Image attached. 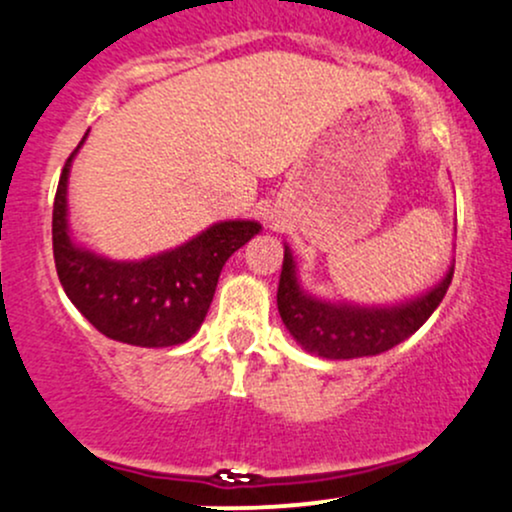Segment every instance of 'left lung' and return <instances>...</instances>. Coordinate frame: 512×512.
I'll return each instance as SVG.
<instances>
[{
    "label": "left lung",
    "mask_w": 512,
    "mask_h": 512,
    "mask_svg": "<svg viewBox=\"0 0 512 512\" xmlns=\"http://www.w3.org/2000/svg\"><path fill=\"white\" fill-rule=\"evenodd\" d=\"M454 265L435 286L413 299L367 306L355 301H333L308 294L301 286L294 252L284 243V265L279 277L277 306L291 338L308 355L323 359L374 357L408 340L445 299Z\"/></svg>",
    "instance_id": "obj_1"
}]
</instances>
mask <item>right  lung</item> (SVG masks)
Instances as JSON below:
<instances>
[{"mask_svg": "<svg viewBox=\"0 0 512 512\" xmlns=\"http://www.w3.org/2000/svg\"><path fill=\"white\" fill-rule=\"evenodd\" d=\"M67 157L53 204V255L67 299L101 335L136 347L187 342L204 323L221 269L235 250L255 238L257 221H218L187 243L143 260H111L80 245L70 230Z\"/></svg>", "mask_w": 512, "mask_h": 512, "instance_id": "1", "label": "right lung"}]
</instances>
